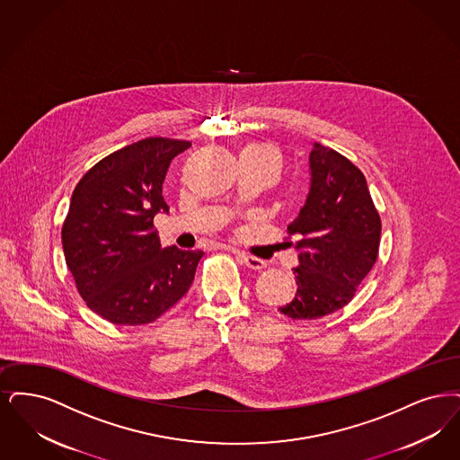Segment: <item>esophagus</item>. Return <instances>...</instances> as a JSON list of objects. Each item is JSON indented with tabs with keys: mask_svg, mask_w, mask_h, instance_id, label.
Instances as JSON below:
<instances>
[{
	"mask_svg": "<svg viewBox=\"0 0 460 460\" xmlns=\"http://www.w3.org/2000/svg\"><path fill=\"white\" fill-rule=\"evenodd\" d=\"M235 254H237L240 262L245 264L251 270H258L260 271L262 268H266V261L260 260L256 256H251V254H245V252H240V251H235Z\"/></svg>",
	"mask_w": 460,
	"mask_h": 460,
	"instance_id": "34e87169",
	"label": "esophagus"
}]
</instances>
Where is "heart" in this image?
<instances>
[{
	"instance_id": "heart-1",
	"label": "heart",
	"mask_w": 460,
	"mask_h": 460,
	"mask_svg": "<svg viewBox=\"0 0 460 460\" xmlns=\"http://www.w3.org/2000/svg\"><path fill=\"white\" fill-rule=\"evenodd\" d=\"M242 155H249V156H256V158H266V160L273 161L279 168L281 164L280 149L273 144H254L243 149Z\"/></svg>"
}]
</instances>
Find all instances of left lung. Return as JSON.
Listing matches in <instances>:
<instances>
[{
	"instance_id": "left-lung-1",
	"label": "left lung",
	"mask_w": 460,
	"mask_h": 460,
	"mask_svg": "<svg viewBox=\"0 0 460 460\" xmlns=\"http://www.w3.org/2000/svg\"><path fill=\"white\" fill-rule=\"evenodd\" d=\"M309 168L307 199L287 228L299 239L297 294L279 309L292 320H316L349 304L380 247V215L359 168L320 142Z\"/></svg>"
}]
</instances>
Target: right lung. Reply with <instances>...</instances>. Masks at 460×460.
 <instances>
[{
	"label": "right lung",
	"instance_id": "obj_1",
	"mask_svg": "<svg viewBox=\"0 0 460 460\" xmlns=\"http://www.w3.org/2000/svg\"><path fill=\"white\" fill-rule=\"evenodd\" d=\"M189 147V140H137L96 163L72 194L65 261L87 307L113 324L158 320L194 281L204 252L161 249L155 230V217L168 213V166Z\"/></svg>",
	"mask_w": 460,
	"mask_h": 460
}]
</instances>
